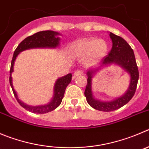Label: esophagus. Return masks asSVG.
Returning <instances> with one entry per match:
<instances>
[{"mask_svg": "<svg viewBox=\"0 0 149 149\" xmlns=\"http://www.w3.org/2000/svg\"><path fill=\"white\" fill-rule=\"evenodd\" d=\"M83 73V71L81 70H80V69H78V70H76V71L74 72V76H80V75H81Z\"/></svg>", "mask_w": 149, "mask_h": 149, "instance_id": "esophagus-1", "label": "esophagus"}]
</instances>
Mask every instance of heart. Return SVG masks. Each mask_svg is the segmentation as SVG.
I'll list each match as a JSON object with an SVG mask.
<instances>
[{"instance_id": "b5f03b06", "label": "heart", "mask_w": 149, "mask_h": 149, "mask_svg": "<svg viewBox=\"0 0 149 149\" xmlns=\"http://www.w3.org/2000/svg\"><path fill=\"white\" fill-rule=\"evenodd\" d=\"M72 51L79 57L89 55V62H91L105 55L107 51V45L104 40L90 39L75 43Z\"/></svg>"}]
</instances>
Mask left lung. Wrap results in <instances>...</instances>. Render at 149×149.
<instances>
[{"label":"left lung","instance_id":"left-lung-1","mask_svg":"<svg viewBox=\"0 0 149 149\" xmlns=\"http://www.w3.org/2000/svg\"><path fill=\"white\" fill-rule=\"evenodd\" d=\"M112 41V48L110 52L101 61L98 68L90 69L87 72V83L86 86L84 95L87 103L90 106L97 110L104 112H110L116 110L124 106L132 98L135 93L137 81L139 79V71L136 63L134 51L127 42L122 37L110 33L109 34ZM115 63L120 65L130 73L131 79L130 84L127 93L123 96L109 102H101L95 100L92 96L91 93V78L93 75L101 66H106L109 63Z\"/></svg>","mask_w":149,"mask_h":149}]
</instances>
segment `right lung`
Returning <instances> with one entry per match:
<instances>
[{"label":"right lung","mask_w":149,"mask_h":149,"mask_svg":"<svg viewBox=\"0 0 149 149\" xmlns=\"http://www.w3.org/2000/svg\"><path fill=\"white\" fill-rule=\"evenodd\" d=\"M58 34H59V33L53 31H39V32L36 33V34H33L31 36H29V37H26L25 40H23L18 45V46L17 47L15 52H14L13 57H12V62H11L9 83H10V85L12 87L15 97L16 98L19 104L22 107L26 109V110L33 112V113H47V112H51V111L55 109L56 108H57L60 105L61 102H62L67 86L70 84V81H71L72 74L69 73V74L57 79V81H56L55 85H54V97H53V99L51 100L49 104H46V105H43V106H29V105L23 104L22 101L18 99L16 92L13 88L12 79L11 76H12V73L13 72L14 63H15V61L18 54H20L21 51H24V50L34 48H56V47H57L59 45V40H60L59 37H56Z\"/></svg>","instance_id":"add662e5"}]
</instances>
